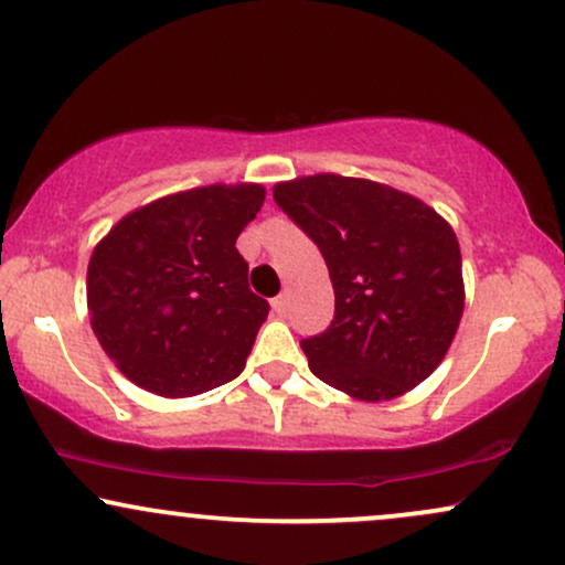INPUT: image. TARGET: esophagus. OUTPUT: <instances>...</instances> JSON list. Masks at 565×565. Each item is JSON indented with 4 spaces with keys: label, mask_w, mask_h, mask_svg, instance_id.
I'll return each instance as SVG.
<instances>
[{
    "label": "esophagus",
    "mask_w": 565,
    "mask_h": 565,
    "mask_svg": "<svg viewBox=\"0 0 565 565\" xmlns=\"http://www.w3.org/2000/svg\"><path fill=\"white\" fill-rule=\"evenodd\" d=\"M270 305H274L276 316H284V313H287V308H289V300H287V295H278L276 300L270 302Z\"/></svg>",
    "instance_id": "esophagus-1"
}]
</instances>
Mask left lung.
Masks as SVG:
<instances>
[{
	"instance_id": "1",
	"label": "left lung",
	"mask_w": 565,
	"mask_h": 565,
	"mask_svg": "<svg viewBox=\"0 0 565 565\" xmlns=\"http://www.w3.org/2000/svg\"><path fill=\"white\" fill-rule=\"evenodd\" d=\"M276 204L313 238L334 287V321L300 345L316 377L380 404L430 377L465 310L451 225L385 183L308 174L274 188Z\"/></svg>"
}]
</instances>
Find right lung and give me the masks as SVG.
Here are the masks:
<instances>
[{"label":"right lung","mask_w":565,"mask_h":565,"mask_svg":"<svg viewBox=\"0 0 565 565\" xmlns=\"http://www.w3.org/2000/svg\"><path fill=\"white\" fill-rule=\"evenodd\" d=\"M263 201L257 183L191 188L138 206L97 242L89 323L129 382L188 398L242 374L270 305L249 289L236 238Z\"/></svg>","instance_id":"1"}]
</instances>
